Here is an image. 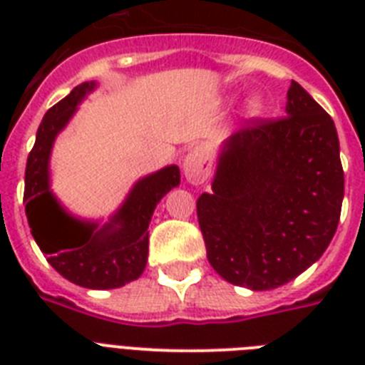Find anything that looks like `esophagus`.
Wrapping results in <instances>:
<instances>
[{"instance_id":"obj_1","label":"esophagus","mask_w":365,"mask_h":365,"mask_svg":"<svg viewBox=\"0 0 365 365\" xmlns=\"http://www.w3.org/2000/svg\"><path fill=\"white\" fill-rule=\"evenodd\" d=\"M210 159L206 157L200 149H195L185 157L183 160V172H185V178H187L189 183L193 185H199L210 176Z\"/></svg>"}]
</instances>
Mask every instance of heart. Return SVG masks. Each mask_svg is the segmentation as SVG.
<instances>
[{
  "mask_svg": "<svg viewBox=\"0 0 365 365\" xmlns=\"http://www.w3.org/2000/svg\"><path fill=\"white\" fill-rule=\"evenodd\" d=\"M261 111H263V102H261V98H250L248 104H246V115L250 117H257L261 115Z\"/></svg>",
  "mask_w": 365,
  "mask_h": 365,
  "instance_id": "heart-1",
  "label": "heart"
}]
</instances>
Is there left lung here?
I'll use <instances>...</instances> for the list:
<instances>
[{
  "label": "left lung",
  "mask_w": 365,
  "mask_h": 365,
  "mask_svg": "<svg viewBox=\"0 0 365 365\" xmlns=\"http://www.w3.org/2000/svg\"><path fill=\"white\" fill-rule=\"evenodd\" d=\"M345 174L334 119L292 81L286 115L229 136L197 217L214 271L263 292L307 271L339 223Z\"/></svg>",
  "instance_id": "8db88e82"
}]
</instances>
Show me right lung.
<instances>
[{"label": "right lung", "mask_w": 365, "mask_h": 365, "mask_svg": "<svg viewBox=\"0 0 365 365\" xmlns=\"http://www.w3.org/2000/svg\"><path fill=\"white\" fill-rule=\"evenodd\" d=\"M93 88L94 83H83L43 117L26 163L24 205L37 246L62 277L83 288L110 289L136 280L145 269L149 222L157 202L180 185V168L166 166L140 180L104 227L68 216L48 189V155L56 134Z\"/></svg>", "instance_id": "right-lung-1"}]
</instances>
